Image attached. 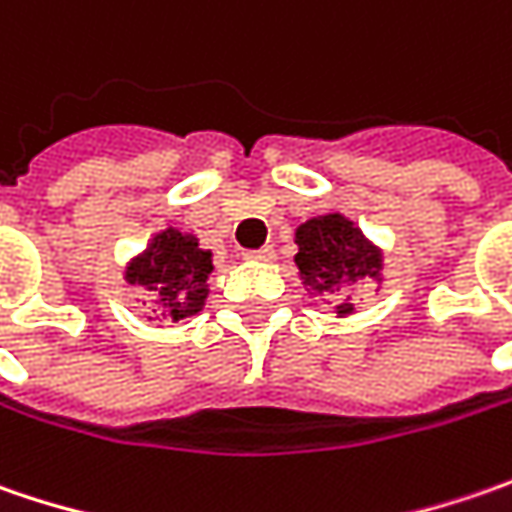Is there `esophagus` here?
Segmentation results:
<instances>
[{"label":"esophagus","instance_id":"1","mask_svg":"<svg viewBox=\"0 0 512 512\" xmlns=\"http://www.w3.org/2000/svg\"><path fill=\"white\" fill-rule=\"evenodd\" d=\"M246 260H260V263H269V260H275V249H272V246H263V249H255V252H246Z\"/></svg>","mask_w":512,"mask_h":512}]
</instances>
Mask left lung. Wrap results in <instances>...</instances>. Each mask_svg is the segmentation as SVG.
<instances>
[{
	"label": "left lung",
	"instance_id": "1",
	"mask_svg": "<svg viewBox=\"0 0 512 512\" xmlns=\"http://www.w3.org/2000/svg\"><path fill=\"white\" fill-rule=\"evenodd\" d=\"M300 280L315 292H341L355 280H381V252L344 214L312 217L295 232ZM338 315H352V303L335 306Z\"/></svg>",
	"mask_w": 512,
	"mask_h": 512
}]
</instances>
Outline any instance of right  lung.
I'll use <instances>...</instances> for the list:
<instances>
[{
	"instance_id": "obj_1",
	"label": "right lung",
	"mask_w": 512,
	"mask_h": 512,
	"mask_svg": "<svg viewBox=\"0 0 512 512\" xmlns=\"http://www.w3.org/2000/svg\"><path fill=\"white\" fill-rule=\"evenodd\" d=\"M212 252L200 249L194 234L177 229L154 234L143 255L134 257L125 269V280L145 289L154 298L160 321H183L206 306Z\"/></svg>"
}]
</instances>
